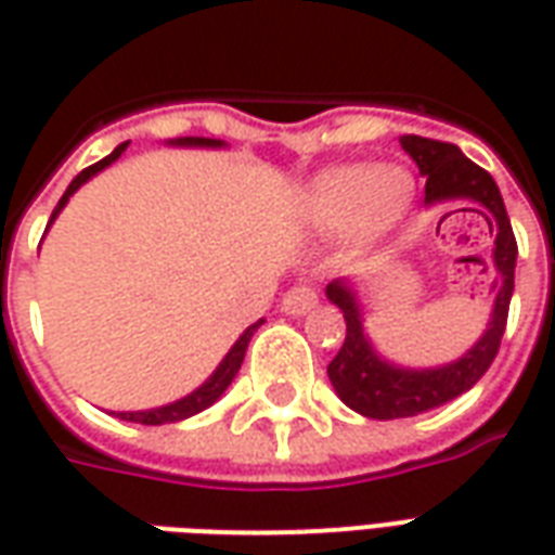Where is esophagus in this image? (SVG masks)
Returning a JSON list of instances; mask_svg holds the SVG:
<instances>
[{"label": "esophagus", "instance_id": "esophagus-1", "mask_svg": "<svg viewBox=\"0 0 555 555\" xmlns=\"http://www.w3.org/2000/svg\"><path fill=\"white\" fill-rule=\"evenodd\" d=\"M314 302H318V294H314V288H306V285H300V288H291L288 294L282 297V312L306 314V312H312Z\"/></svg>", "mask_w": 555, "mask_h": 555}]
</instances>
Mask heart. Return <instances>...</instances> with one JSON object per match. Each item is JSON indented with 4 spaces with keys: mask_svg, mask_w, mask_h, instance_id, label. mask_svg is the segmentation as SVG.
I'll return each mask as SVG.
<instances>
[{
    "mask_svg": "<svg viewBox=\"0 0 555 555\" xmlns=\"http://www.w3.org/2000/svg\"><path fill=\"white\" fill-rule=\"evenodd\" d=\"M410 198L413 181L398 166H338L309 183L302 214L321 231H384L408 210Z\"/></svg>",
    "mask_w": 555,
    "mask_h": 555,
    "instance_id": "obj_1",
    "label": "heart"
}]
</instances>
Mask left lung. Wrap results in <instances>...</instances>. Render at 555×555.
Returning a JSON list of instances; mask_svg holds the SVG:
<instances>
[{
    "label": "left lung",
    "instance_id": "obj_1",
    "mask_svg": "<svg viewBox=\"0 0 555 555\" xmlns=\"http://www.w3.org/2000/svg\"><path fill=\"white\" fill-rule=\"evenodd\" d=\"M401 147L408 151L418 171L425 175V207H437L442 202H476L488 210L496 225L493 241V267L500 273L496 282V300L490 312L488 330L481 333L473 348L454 362L437 369H404L396 362L384 360L374 350L372 338L362 324L360 294L350 279H333L326 285V300L345 314V345L336 360L326 365L330 384L336 396L369 418H408L425 410L442 408L446 401L464 396L466 389L481 380L490 362L500 350L505 321H508V302L514 294V264H517V241H514L512 222L505 214L500 186L488 171L464 157V151L449 142L425 137H401Z\"/></svg>",
    "mask_w": 555,
    "mask_h": 555
}]
</instances>
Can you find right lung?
Instances as JSON below:
<instances>
[{"label":"right lung","mask_w":555,"mask_h":555,"mask_svg":"<svg viewBox=\"0 0 555 555\" xmlns=\"http://www.w3.org/2000/svg\"><path fill=\"white\" fill-rule=\"evenodd\" d=\"M169 145H178V147H225V142H222V139L183 137V139H171ZM125 147H127V142H125V145L115 147L113 154H109V157H103L101 163H94V166H89V169L79 171L77 178L70 181V186L65 190V195L59 198V205H55L53 217H50V225H53V219L62 214V207L67 205V198L77 193L82 183L91 181V178H94L98 171H103L106 166H113L115 159L125 154ZM50 225H47V229H50ZM261 324H264V321H258V324L246 326V330L241 333V338H237V341L231 345L229 353L222 357V362L217 365V372L210 374V377H207L205 384L198 386V389H193L190 396L178 398V401H171V404H163V408L133 410V413H118V418H125V422H139V425H166V422H183V418H190V416H195V413L207 410L210 404H214V401H219V398H222V392H225V389L231 386V380H234V374L241 372V362H243V357H246V348H249V338L255 336V330H258Z\"/></svg>","instance_id":"obj_1"}]
</instances>
